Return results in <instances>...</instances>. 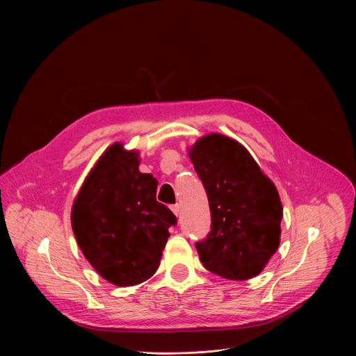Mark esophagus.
Returning a JSON list of instances; mask_svg holds the SVG:
<instances>
[{"mask_svg":"<svg viewBox=\"0 0 356 356\" xmlns=\"http://www.w3.org/2000/svg\"><path fill=\"white\" fill-rule=\"evenodd\" d=\"M170 209L175 213V216H179V213H180V206L179 204H173Z\"/></svg>","mask_w":356,"mask_h":356,"instance_id":"obj_1","label":"esophagus"}]
</instances>
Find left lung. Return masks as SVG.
<instances>
[{
    "instance_id": "obj_1",
    "label": "left lung",
    "mask_w": 356,
    "mask_h": 356,
    "mask_svg": "<svg viewBox=\"0 0 356 356\" xmlns=\"http://www.w3.org/2000/svg\"><path fill=\"white\" fill-rule=\"evenodd\" d=\"M190 159L209 197L211 231L195 242L210 272L246 280L262 272L280 242L282 202L249 152L220 134L201 138Z\"/></svg>"
}]
</instances>
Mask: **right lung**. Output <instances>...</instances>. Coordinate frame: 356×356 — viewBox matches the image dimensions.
<instances>
[{
	"label": "right lung",
	"instance_id": "add662e5",
	"mask_svg": "<svg viewBox=\"0 0 356 356\" xmlns=\"http://www.w3.org/2000/svg\"><path fill=\"white\" fill-rule=\"evenodd\" d=\"M136 152L110 146L86 179L72 227L91 266L117 286H134L156 272L176 216L156 201V179L138 170Z\"/></svg>",
	"mask_w": 356,
	"mask_h": 356
}]
</instances>
